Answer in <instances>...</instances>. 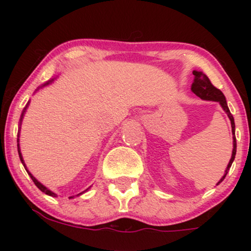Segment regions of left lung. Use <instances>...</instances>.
<instances>
[{
  "mask_svg": "<svg viewBox=\"0 0 251 251\" xmlns=\"http://www.w3.org/2000/svg\"><path fill=\"white\" fill-rule=\"evenodd\" d=\"M195 75V79H194V82H192V86H191V91L194 92L197 97H200L201 99L203 100H210V101H217L220 102V105L222 106V108L224 109V112L227 114V117H229L230 122H231V131H232V144H234V149H232V154H231V158H230V162L227 164L226 166V174H224L223 177L221 178V180L218 181V184L221 183V181H223L224 178H226V176L227 174V171H229V169L231 168V164L234 162L235 159V155H236V137H235V122H234V117H232V114L230 113V109L227 107V103H226V97H224V94L222 93L218 88H216L214 85H212L211 81L209 80V77L205 75V74L203 73V72H198V71H194L192 72Z\"/></svg>",
  "mask_w": 251,
  "mask_h": 251,
  "instance_id": "obj_1",
  "label": "left lung"
}]
</instances>
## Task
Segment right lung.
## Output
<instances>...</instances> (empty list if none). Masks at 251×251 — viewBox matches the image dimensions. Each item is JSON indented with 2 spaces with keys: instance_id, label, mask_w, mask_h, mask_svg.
I'll return each mask as SVG.
<instances>
[{
  "instance_id": "right-lung-1",
  "label": "right lung",
  "mask_w": 251,
  "mask_h": 251,
  "mask_svg": "<svg viewBox=\"0 0 251 251\" xmlns=\"http://www.w3.org/2000/svg\"><path fill=\"white\" fill-rule=\"evenodd\" d=\"M51 81H53V79H51V80H50V81H48V82H46V83H45V85H42V86H41V87H43V86H47V85H50V83ZM27 106H28V103H27ZM27 106H25V109H24V112H22V114H21V119H20V124H21V122H22V119H24V113H25V108H27ZM17 143H19V139H17ZM17 151H19V155H20V159H21V162H22V164H24V166H25V171H27V172H28V175H29V176H30L31 180H33V181H34V184H35V185L37 186V188H39L40 190H41V191H42V192H45V194H46V195H48V196H51V197H56V195H55V194H54V192H53V191H50V189H47V188H46V186H45V185H42V184H41V183H40V181H39V180H37V179H36V178H35V177H34V176H33V175H31L29 171H28V169H27V168H25V162H24V158H22V154H21V150H20V145H19V144H17ZM87 190H88V189H87ZM87 190H86V191H87ZM83 192H85V191H83ZM79 195H82V192H81V194H79ZM79 195H77V196H79ZM70 198H73V197H70Z\"/></svg>"
}]
</instances>
